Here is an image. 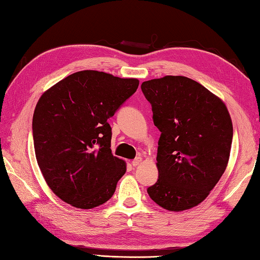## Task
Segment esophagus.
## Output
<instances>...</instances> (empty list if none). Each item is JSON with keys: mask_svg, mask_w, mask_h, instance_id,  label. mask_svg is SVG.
<instances>
[{"mask_svg": "<svg viewBox=\"0 0 260 260\" xmlns=\"http://www.w3.org/2000/svg\"><path fill=\"white\" fill-rule=\"evenodd\" d=\"M141 160H143V158H141V157H136L134 160H132L131 164L134 166H137V165H139L141 163Z\"/></svg>", "mask_w": 260, "mask_h": 260, "instance_id": "1", "label": "esophagus"}]
</instances>
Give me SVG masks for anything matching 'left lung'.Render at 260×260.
<instances>
[{"mask_svg": "<svg viewBox=\"0 0 260 260\" xmlns=\"http://www.w3.org/2000/svg\"><path fill=\"white\" fill-rule=\"evenodd\" d=\"M141 90L160 131L158 180L147 192L171 212L197 206L228 166L233 126L226 106L207 88L182 76L144 81Z\"/></svg>", "mask_w": 260, "mask_h": 260, "instance_id": "obj_1", "label": "left lung"}]
</instances>
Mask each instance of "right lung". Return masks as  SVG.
<instances>
[{"label": "right lung", "mask_w": 260, "mask_h": 260, "mask_svg": "<svg viewBox=\"0 0 260 260\" xmlns=\"http://www.w3.org/2000/svg\"><path fill=\"white\" fill-rule=\"evenodd\" d=\"M138 86L135 78L84 70L41 96L32 116L36 159L47 185L64 203L90 209L113 196L126 166L112 154L107 120Z\"/></svg>", "instance_id": "obj_1"}]
</instances>
